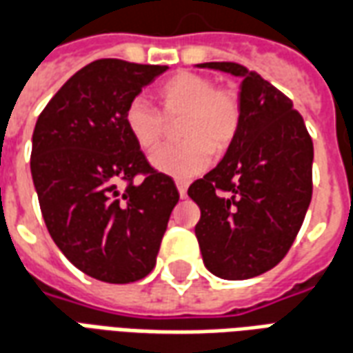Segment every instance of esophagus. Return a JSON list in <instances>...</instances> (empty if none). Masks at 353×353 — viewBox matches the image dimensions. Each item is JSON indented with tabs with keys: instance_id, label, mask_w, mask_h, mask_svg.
<instances>
[{
	"instance_id": "obj_1",
	"label": "esophagus",
	"mask_w": 353,
	"mask_h": 353,
	"mask_svg": "<svg viewBox=\"0 0 353 353\" xmlns=\"http://www.w3.org/2000/svg\"><path fill=\"white\" fill-rule=\"evenodd\" d=\"M187 187H189L187 181H177V191H179V196H181V199L187 196Z\"/></svg>"
}]
</instances>
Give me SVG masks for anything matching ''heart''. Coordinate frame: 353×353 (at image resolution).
Returning a JSON list of instances; mask_svg holds the SVG:
<instances>
[{
	"instance_id": "heart-1",
	"label": "heart",
	"mask_w": 353,
	"mask_h": 353,
	"mask_svg": "<svg viewBox=\"0 0 353 353\" xmlns=\"http://www.w3.org/2000/svg\"><path fill=\"white\" fill-rule=\"evenodd\" d=\"M159 109L141 98L124 109V124L132 139L143 151L161 145L168 132V123L176 126V145H168L151 157L154 168L176 177L191 179L210 166L212 154H223L236 139L244 105L238 88L215 85L206 75L181 72L157 88Z\"/></svg>"
}]
</instances>
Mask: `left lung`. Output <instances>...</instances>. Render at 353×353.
I'll return each instance as SVG.
<instances>
[{
  "instance_id": "1",
  "label": "left lung",
  "mask_w": 353,
  "mask_h": 353,
  "mask_svg": "<svg viewBox=\"0 0 353 353\" xmlns=\"http://www.w3.org/2000/svg\"><path fill=\"white\" fill-rule=\"evenodd\" d=\"M244 77L242 126L217 166L189 187L204 265L223 280H248L278 265L312 200L314 143L288 96L236 62H206Z\"/></svg>"
}]
</instances>
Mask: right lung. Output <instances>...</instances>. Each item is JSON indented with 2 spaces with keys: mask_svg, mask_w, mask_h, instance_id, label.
Here are the masks:
<instances>
[{
  "mask_svg": "<svg viewBox=\"0 0 353 353\" xmlns=\"http://www.w3.org/2000/svg\"><path fill=\"white\" fill-rule=\"evenodd\" d=\"M166 70L94 60L35 123L30 166L45 225L60 252L100 281L130 283L153 270L179 200L174 179L147 162L124 124L126 105Z\"/></svg>",
  "mask_w": 353,
  "mask_h": 353,
  "instance_id": "obj_1",
  "label": "right lung"
}]
</instances>
